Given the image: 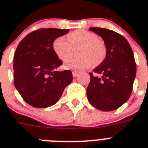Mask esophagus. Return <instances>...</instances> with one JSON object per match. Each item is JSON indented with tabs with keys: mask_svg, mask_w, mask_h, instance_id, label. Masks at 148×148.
Listing matches in <instances>:
<instances>
[{
	"mask_svg": "<svg viewBox=\"0 0 148 148\" xmlns=\"http://www.w3.org/2000/svg\"><path fill=\"white\" fill-rule=\"evenodd\" d=\"M72 74H73V76H74V77H76V76H77L78 71H76V70L72 71Z\"/></svg>",
	"mask_w": 148,
	"mask_h": 148,
	"instance_id": "obj_1",
	"label": "esophagus"
}]
</instances>
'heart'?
Returning <instances> with one entry per match:
<instances>
[{"mask_svg": "<svg viewBox=\"0 0 148 148\" xmlns=\"http://www.w3.org/2000/svg\"><path fill=\"white\" fill-rule=\"evenodd\" d=\"M69 42L63 36L56 38L53 43V49L60 60H64L71 54L73 47H79V58L67 59L65 69L83 70L92 65L101 63L106 55L104 42L97 38L96 33L86 29H77L67 36Z\"/></svg>", "mask_w": 148, "mask_h": 148, "instance_id": "obj_1", "label": "heart"}]
</instances>
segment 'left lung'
Masks as SVG:
<instances>
[{
    "label": "left lung",
    "instance_id": "left-lung-1",
    "mask_svg": "<svg viewBox=\"0 0 148 148\" xmlns=\"http://www.w3.org/2000/svg\"><path fill=\"white\" fill-rule=\"evenodd\" d=\"M106 47V58L89 73L86 94L89 103L101 111L117 110L127 102L133 91L136 64L129 42L119 33L106 28L91 27Z\"/></svg>",
    "mask_w": 148,
    "mask_h": 148
}]
</instances>
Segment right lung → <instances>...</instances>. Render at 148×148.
Returning a JSON list of instances; mask_svg holds the SVG:
<instances>
[{
    "label": "right lung",
    "mask_w": 148,
    "mask_h": 148,
    "mask_svg": "<svg viewBox=\"0 0 148 148\" xmlns=\"http://www.w3.org/2000/svg\"><path fill=\"white\" fill-rule=\"evenodd\" d=\"M69 32L56 28L37 29L24 37L16 48L14 85L24 101L33 107L55 104L72 81L71 71H56L62 62L53 49L55 39Z\"/></svg>",
    "instance_id": "obj_1"
}]
</instances>
